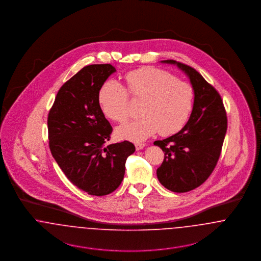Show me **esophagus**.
<instances>
[{
    "instance_id": "34e87169",
    "label": "esophagus",
    "mask_w": 261,
    "mask_h": 261,
    "mask_svg": "<svg viewBox=\"0 0 261 261\" xmlns=\"http://www.w3.org/2000/svg\"><path fill=\"white\" fill-rule=\"evenodd\" d=\"M146 146H147V145H146L145 143H138V144L135 145L137 150H140V149H144Z\"/></svg>"
}]
</instances>
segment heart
I'll return each instance as SVG.
<instances>
[{"instance_id": "heart-1", "label": "heart", "mask_w": 261, "mask_h": 261, "mask_svg": "<svg viewBox=\"0 0 261 261\" xmlns=\"http://www.w3.org/2000/svg\"><path fill=\"white\" fill-rule=\"evenodd\" d=\"M124 80L125 87L110 80L99 92L101 111L118 123H125L129 118L130 98L142 100L139 107L142 116L118 128V136L141 142L156 132L162 136L172 135L185 126L194 101V90L188 82L150 66L128 72Z\"/></svg>"}]
</instances>
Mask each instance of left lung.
Returning a JSON list of instances; mask_svg holds the SVG:
<instances>
[{"label": "left lung", "instance_id": "obj_1", "mask_svg": "<svg viewBox=\"0 0 261 261\" xmlns=\"http://www.w3.org/2000/svg\"><path fill=\"white\" fill-rule=\"evenodd\" d=\"M176 63L189 76L195 92L194 107L184 128L153 145L163 150L164 160L156 175L162 186L186 193L211 176L219 160L227 131V115L218 91L192 66Z\"/></svg>", "mask_w": 261, "mask_h": 261}]
</instances>
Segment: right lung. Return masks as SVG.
<instances>
[{"instance_id":"1","label":"right lung","mask_w":261,"mask_h":261,"mask_svg":"<svg viewBox=\"0 0 261 261\" xmlns=\"http://www.w3.org/2000/svg\"><path fill=\"white\" fill-rule=\"evenodd\" d=\"M115 71L110 63L83 67L59 90L48 115L50 152L68 180L92 196H106L121 184L127 158L135 146L108 145L112 125L105 117L99 92Z\"/></svg>"}]
</instances>
